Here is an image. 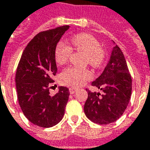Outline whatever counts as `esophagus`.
Returning <instances> with one entry per match:
<instances>
[{
    "label": "esophagus",
    "mask_w": 150,
    "mask_h": 150,
    "mask_svg": "<svg viewBox=\"0 0 150 150\" xmlns=\"http://www.w3.org/2000/svg\"><path fill=\"white\" fill-rule=\"evenodd\" d=\"M76 91H77V89L74 88V87H70V88H69V92H70V94H73Z\"/></svg>",
    "instance_id": "obj_1"
}]
</instances>
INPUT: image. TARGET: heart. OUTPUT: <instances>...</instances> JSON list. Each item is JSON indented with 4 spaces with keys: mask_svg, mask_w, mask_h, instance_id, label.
<instances>
[{
    "mask_svg": "<svg viewBox=\"0 0 150 150\" xmlns=\"http://www.w3.org/2000/svg\"><path fill=\"white\" fill-rule=\"evenodd\" d=\"M71 45L68 46L63 42H59L55 48L54 58L59 65H63L68 62L73 50L85 54V63L91 68H99L104 63L105 59V50L100 45L98 40L87 33H80L72 37ZM92 78V73L87 69L70 67L66 68L60 75L61 82L71 87H77L83 85Z\"/></svg>",
    "mask_w": 150,
    "mask_h": 150,
    "instance_id": "1",
    "label": "heart"
}]
</instances>
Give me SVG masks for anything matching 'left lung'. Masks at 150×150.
<instances>
[{"instance_id":"obj_1","label":"left lung","mask_w":150,"mask_h":150,"mask_svg":"<svg viewBox=\"0 0 150 150\" xmlns=\"http://www.w3.org/2000/svg\"><path fill=\"white\" fill-rule=\"evenodd\" d=\"M91 86L103 93L87 89V99L84 112L88 119L99 125L115 122L123 115L129 104L132 90V79L127 63L118 45L113 48L108 64Z\"/></svg>"}]
</instances>
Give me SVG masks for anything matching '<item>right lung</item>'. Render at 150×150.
Wrapping results in <instances>:
<instances>
[{
	"label": "right lung",
	"instance_id": "right-lung-1",
	"mask_svg": "<svg viewBox=\"0 0 150 150\" xmlns=\"http://www.w3.org/2000/svg\"><path fill=\"white\" fill-rule=\"evenodd\" d=\"M69 25L40 32L27 45L21 55L16 74L18 101L24 115L31 123L49 128L63 119L69 96L68 87L49 95L58 68L54 58L57 44Z\"/></svg>",
	"mask_w": 150,
	"mask_h": 150
}]
</instances>
